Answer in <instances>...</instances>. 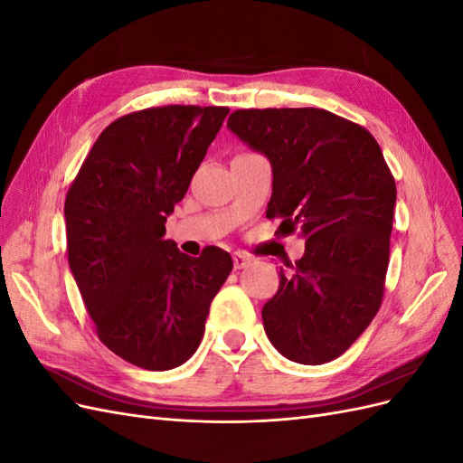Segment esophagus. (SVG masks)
<instances>
[{"instance_id": "34e87169", "label": "esophagus", "mask_w": 463, "mask_h": 463, "mask_svg": "<svg viewBox=\"0 0 463 463\" xmlns=\"http://www.w3.org/2000/svg\"><path fill=\"white\" fill-rule=\"evenodd\" d=\"M249 264H250V259H249L245 253H240V250H237V253H233V266H235V270L247 269Z\"/></svg>"}]
</instances>
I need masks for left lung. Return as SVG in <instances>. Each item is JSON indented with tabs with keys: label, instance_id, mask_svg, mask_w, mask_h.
I'll list each match as a JSON object with an SVG mask.
<instances>
[{
	"label": "left lung",
	"instance_id": "1",
	"mask_svg": "<svg viewBox=\"0 0 463 463\" xmlns=\"http://www.w3.org/2000/svg\"><path fill=\"white\" fill-rule=\"evenodd\" d=\"M228 129L272 165L266 218L299 232L305 253L279 269L262 307L270 344L289 361L340 357L381 309L396 184L374 137L318 108L237 109Z\"/></svg>",
	"mask_w": 463,
	"mask_h": 463
}]
</instances>
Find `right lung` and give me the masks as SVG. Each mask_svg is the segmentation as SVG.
<instances>
[{"mask_svg":"<svg viewBox=\"0 0 463 463\" xmlns=\"http://www.w3.org/2000/svg\"><path fill=\"white\" fill-rule=\"evenodd\" d=\"M228 108H148L109 123L67 191L69 269L98 338L146 371L197 352L210 303L233 269L230 253L199 259L164 240Z\"/></svg>","mask_w":463,"mask_h":463,"instance_id":"right-lung-1","label":"right lung"}]
</instances>
